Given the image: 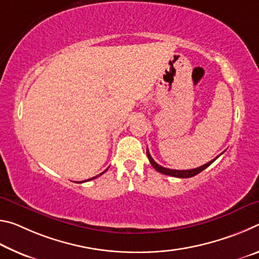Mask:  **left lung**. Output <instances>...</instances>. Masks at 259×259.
I'll use <instances>...</instances> for the list:
<instances>
[{
	"mask_svg": "<svg viewBox=\"0 0 259 259\" xmlns=\"http://www.w3.org/2000/svg\"><path fill=\"white\" fill-rule=\"evenodd\" d=\"M146 153H147V157H148V160H150L151 164L153 165V168H154V169L156 170V171H159V172L163 174V175H168V176L178 177V178H190V177L195 176V175H198V174H200L201 171H203V170H204L205 168H207V166H209L210 164L212 163V162H213L214 160L218 159V157H219V155H218L217 157H214L213 160H211L210 162H208V163H205V164L201 165V166H199V168H195V169H190V170H175V169H168V168H164V166H162V165H159V164H157L156 162H155L154 160H153V157L151 156L150 152H148V148H147Z\"/></svg>",
	"mask_w": 259,
	"mask_h": 259,
	"instance_id": "1",
	"label": "left lung"
}]
</instances>
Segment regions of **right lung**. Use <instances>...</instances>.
Wrapping results in <instances>:
<instances>
[{
  "label": "right lung",
  "mask_w": 259,
  "mask_h": 259,
  "mask_svg": "<svg viewBox=\"0 0 259 259\" xmlns=\"http://www.w3.org/2000/svg\"><path fill=\"white\" fill-rule=\"evenodd\" d=\"M107 171V169L106 170H105V171H103L102 174H99V175H97V176H96V177H93V178H90V179H87V181H83V182H81V183H84V182H89V181H91V179H95V178H97V177H99V176H102V175L103 174H105V172H106Z\"/></svg>",
  "instance_id": "1"
}]
</instances>
